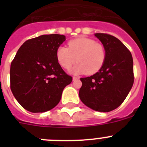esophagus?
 I'll use <instances>...</instances> for the list:
<instances>
[{"label": "esophagus", "mask_w": 147, "mask_h": 147, "mask_svg": "<svg viewBox=\"0 0 147 147\" xmlns=\"http://www.w3.org/2000/svg\"><path fill=\"white\" fill-rule=\"evenodd\" d=\"M77 80H79V77H77V76H73V81H76Z\"/></svg>", "instance_id": "obj_1"}]
</instances>
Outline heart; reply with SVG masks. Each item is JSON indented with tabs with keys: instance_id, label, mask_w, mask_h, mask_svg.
Segmentation results:
<instances>
[{
	"instance_id": "b5f03b06",
	"label": "heart",
	"mask_w": 147,
	"mask_h": 147,
	"mask_svg": "<svg viewBox=\"0 0 147 147\" xmlns=\"http://www.w3.org/2000/svg\"><path fill=\"white\" fill-rule=\"evenodd\" d=\"M68 48L60 46L57 50V58L62 67L68 69L77 61L79 63L71 69L74 74H93L98 72L106 58V51L102 44L87 37H79L68 42Z\"/></svg>"
}]
</instances>
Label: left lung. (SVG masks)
I'll return each instance as SVG.
<instances>
[{
  "label": "left lung",
  "mask_w": 147,
  "mask_h": 147,
  "mask_svg": "<svg viewBox=\"0 0 147 147\" xmlns=\"http://www.w3.org/2000/svg\"><path fill=\"white\" fill-rule=\"evenodd\" d=\"M103 44L106 58L101 69L93 76L81 78L79 92L82 102L98 112H110L119 107L130 91L133 82V60L127 48L110 34L96 33Z\"/></svg>",
  "instance_id": "1"
}]
</instances>
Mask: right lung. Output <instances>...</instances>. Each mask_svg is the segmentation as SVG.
<instances>
[{"label":"right lung","mask_w":147,"mask_h":147,"mask_svg":"<svg viewBox=\"0 0 147 147\" xmlns=\"http://www.w3.org/2000/svg\"><path fill=\"white\" fill-rule=\"evenodd\" d=\"M65 40L57 34L26 40L10 67V88L16 100L32 113H43L58 105L63 89L72 82L58 62L57 50Z\"/></svg>","instance_id":"right-lung-1"}]
</instances>
